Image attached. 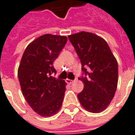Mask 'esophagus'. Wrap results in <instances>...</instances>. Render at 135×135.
<instances>
[{"mask_svg":"<svg viewBox=\"0 0 135 135\" xmlns=\"http://www.w3.org/2000/svg\"><path fill=\"white\" fill-rule=\"evenodd\" d=\"M66 82H67L68 84L70 85V84H72V83L74 82V80H71V79H66Z\"/></svg>","mask_w":135,"mask_h":135,"instance_id":"1","label":"esophagus"}]
</instances>
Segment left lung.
I'll list each match as a JSON object with an SVG mask.
<instances>
[{
    "mask_svg": "<svg viewBox=\"0 0 135 135\" xmlns=\"http://www.w3.org/2000/svg\"><path fill=\"white\" fill-rule=\"evenodd\" d=\"M82 64L79 79L84 89L78 99L85 109L92 113L105 110L114 98L118 81V65L107 42L88 32L68 36Z\"/></svg>",
    "mask_w": 135,
    "mask_h": 135,
    "instance_id": "left-lung-1",
    "label": "left lung"
}]
</instances>
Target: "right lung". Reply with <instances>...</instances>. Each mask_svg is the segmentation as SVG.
<instances>
[{
    "mask_svg": "<svg viewBox=\"0 0 135 135\" xmlns=\"http://www.w3.org/2000/svg\"><path fill=\"white\" fill-rule=\"evenodd\" d=\"M66 36L45 34L27 47L18 70L23 97L38 114L50 117L61 108L65 80L53 77V61L67 43Z\"/></svg>",
    "mask_w": 135,
    "mask_h": 135,
    "instance_id": "obj_1",
    "label": "right lung"
}]
</instances>
